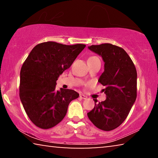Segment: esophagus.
<instances>
[{
  "instance_id": "obj_1",
  "label": "esophagus",
  "mask_w": 158,
  "mask_h": 158,
  "mask_svg": "<svg viewBox=\"0 0 158 158\" xmlns=\"http://www.w3.org/2000/svg\"><path fill=\"white\" fill-rule=\"evenodd\" d=\"M79 97L81 98H82V99H86V98H87V96L86 95H84V94H80Z\"/></svg>"
}]
</instances>
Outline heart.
Listing matches in <instances>:
<instances>
[{
	"mask_svg": "<svg viewBox=\"0 0 158 158\" xmlns=\"http://www.w3.org/2000/svg\"><path fill=\"white\" fill-rule=\"evenodd\" d=\"M91 57H92V56H91Z\"/></svg>",
	"mask_w": 158,
	"mask_h": 158,
	"instance_id": "obj_1",
	"label": "heart"
}]
</instances>
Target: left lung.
<instances>
[{"mask_svg":"<svg viewBox=\"0 0 158 158\" xmlns=\"http://www.w3.org/2000/svg\"><path fill=\"white\" fill-rule=\"evenodd\" d=\"M102 56L104 72L98 82L106 86L104 102L94 99V109L87 114L94 126L105 131L116 128L126 120L137 96V72L123 48L109 43L88 47Z\"/></svg>","mask_w":158,"mask_h":158,"instance_id":"8db88e82","label":"left lung"}]
</instances>
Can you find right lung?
<instances>
[{
	"label": "right lung",
	"instance_id": "1",
	"mask_svg": "<svg viewBox=\"0 0 158 158\" xmlns=\"http://www.w3.org/2000/svg\"><path fill=\"white\" fill-rule=\"evenodd\" d=\"M85 44L66 45L55 42L37 44L20 70V98L32 123L42 129L62 121L68 106L79 94L72 89L56 91V81L71 67Z\"/></svg>",
	"mask_w": 158,
	"mask_h": 158
}]
</instances>
